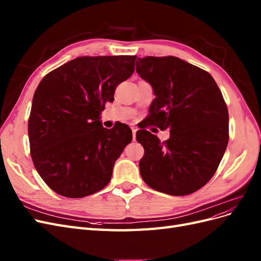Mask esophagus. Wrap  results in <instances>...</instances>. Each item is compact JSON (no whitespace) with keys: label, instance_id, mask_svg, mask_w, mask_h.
<instances>
[{"label":"esophagus","instance_id":"34e87169","mask_svg":"<svg viewBox=\"0 0 261 261\" xmlns=\"http://www.w3.org/2000/svg\"><path fill=\"white\" fill-rule=\"evenodd\" d=\"M132 132H133V140L136 139V132H137V127H132Z\"/></svg>","mask_w":261,"mask_h":261}]
</instances>
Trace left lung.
Returning <instances> with one entry per match:
<instances>
[{"mask_svg": "<svg viewBox=\"0 0 261 261\" xmlns=\"http://www.w3.org/2000/svg\"><path fill=\"white\" fill-rule=\"evenodd\" d=\"M136 72L151 85L154 100L150 122L170 129L160 139L146 129L136 133L145 154L140 175L154 191L185 196L215 174L228 141V112L217 83L199 67L175 57L138 58Z\"/></svg>", "mask_w": 261, "mask_h": 261, "instance_id": "obj_1", "label": "left lung"}]
</instances>
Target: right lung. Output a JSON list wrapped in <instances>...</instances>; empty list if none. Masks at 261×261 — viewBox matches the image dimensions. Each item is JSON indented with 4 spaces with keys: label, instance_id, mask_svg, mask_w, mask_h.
<instances>
[{
    "label": "right lung",
    "instance_id": "1",
    "mask_svg": "<svg viewBox=\"0 0 261 261\" xmlns=\"http://www.w3.org/2000/svg\"><path fill=\"white\" fill-rule=\"evenodd\" d=\"M135 55L83 57L55 68L38 85L28 122L30 154L52 191L82 198L105 188L132 139L128 125L100 121L116 86L134 73Z\"/></svg>",
    "mask_w": 261,
    "mask_h": 261
}]
</instances>
